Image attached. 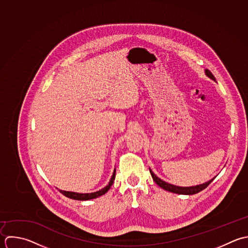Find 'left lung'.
I'll return each instance as SVG.
<instances>
[{
	"mask_svg": "<svg viewBox=\"0 0 248 248\" xmlns=\"http://www.w3.org/2000/svg\"><path fill=\"white\" fill-rule=\"evenodd\" d=\"M205 72H206V75L208 77H210L212 80L216 81L215 76L213 75V73L209 69H206ZM150 172H151V175L153 177V180L156 183V185L158 186H160L164 190H167V191H170V192H173V193H177V194H185V195H192V194H196V193L202 191L215 180V178H214L211 181H209L208 183H205L203 185H199V186H189V187H183V186H173V185H170V184L162 181L161 179L156 177V175H155V173L151 169H150Z\"/></svg>",
	"mask_w": 248,
	"mask_h": 248,
	"instance_id": "left-lung-1",
	"label": "left lung"
}]
</instances>
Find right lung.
<instances>
[{
    "instance_id": "1",
    "label": "right lung",
    "mask_w": 248,
    "mask_h": 248,
    "mask_svg": "<svg viewBox=\"0 0 248 248\" xmlns=\"http://www.w3.org/2000/svg\"><path fill=\"white\" fill-rule=\"evenodd\" d=\"M115 177H116V169L114 170L113 172V175L110 179V182L109 184L103 187L102 189L96 191V192H92V193H76V192H71V191H63V190H60L64 196H66L67 198H70V199H73V200H79V201H86V200H91V199H94V198H97L103 194H105L109 189L110 187L112 186L113 183H114V180H115Z\"/></svg>"
}]
</instances>
